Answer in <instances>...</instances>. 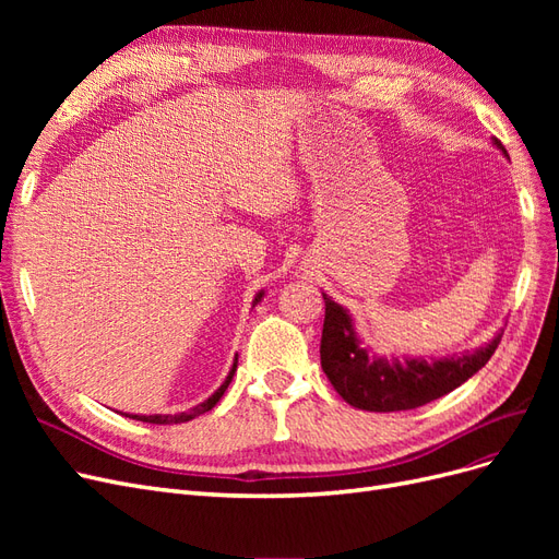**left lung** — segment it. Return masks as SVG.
<instances>
[{
    "label": "left lung",
    "mask_w": 559,
    "mask_h": 559,
    "mask_svg": "<svg viewBox=\"0 0 559 559\" xmlns=\"http://www.w3.org/2000/svg\"><path fill=\"white\" fill-rule=\"evenodd\" d=\"M495 146L503 151L499 140ZM326 317L321 331V368L349 405L370 413H396L413 411L429 401L450 394L452 389L464 384L471 376L492 357L501 343V333L492 343L476 352H464L462 357L445 359H384L368 354L361 347L352 317L324 294Z\"/></svg>",
    "instance_id": "obj_1"
}]
</instances>
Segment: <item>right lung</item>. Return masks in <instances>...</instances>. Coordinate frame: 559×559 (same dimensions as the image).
<instances>
[{"label": "right lung", "instance_id": "obj_1", "mask_svg": "<svg viewBox=\"0 0 559 559\" xmlns=\"http://www.w3.org/2000/svg\"><path fill=\"white\" fill-rule=\"evenodd\" d=\"M263 298V292H259L257 294V298H253V306H257V302ZM235 370H238V354H235V361H233V368H230V373H228V378L224 380V384L216 389V392L207 399V401H202V403H198L195 408H191L189 413H179V415H126V417H132V419H140V421H148V425H181V421H189V419H193V417H198V415H205V413H210L214 405L218 403V399L224 396V392L228 389V384H230V380H233V376H235Z\"/></svg>", "mask_w": 559, "mask_h": 559}]
</instances>
